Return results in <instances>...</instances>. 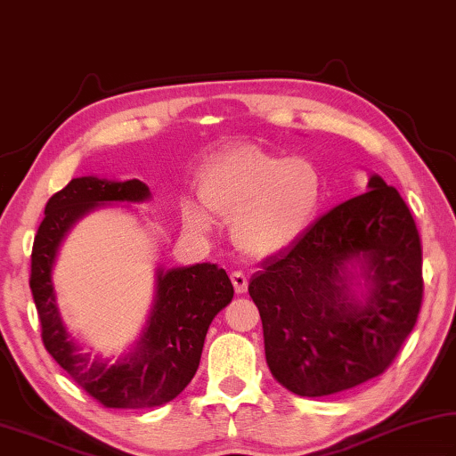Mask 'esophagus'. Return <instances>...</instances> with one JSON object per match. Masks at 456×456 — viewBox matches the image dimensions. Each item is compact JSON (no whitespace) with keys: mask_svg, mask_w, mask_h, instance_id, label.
Returning <instances> with one entry per match:
<instances>
[{"mask_svg":"<svg viewBox=\"0 0 456 456\" xmlns=\"http://www.w3.org/2000/svg\"><path fill=\"white\" fill-rule=\"evenodd\" d=\"M230 281H232V284H234L236 294H244L246 290H248V278H246V274L240 273V270H234V273L230 274Z\"/></svg>","mask_w":456,"mask_h":456,"instance_id":"esophagus-1","label":"esophagus"}]
</instances>
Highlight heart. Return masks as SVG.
Masks as SVG:
<instances>
[{
  "mask_svg": "<svg viewBox=\"0 0 456 456\" xmlns=\"http://www.w3.org/2000/svg\"><path fill=\"white\" fill-rule=\"evenodd\" d=\"M200 200L230 220L234 244L252 258H270L305 238L321 214L324 180L306 158H286L256 143H234L216 154L200 175ZM183 218L196 230L210 228L200 206Z\"/></svg>",
  "mask_w": 456,
  "mask_h": 456,
  "instance_id": "b5f03b06",
  "label": "heart"
}]
</instances>
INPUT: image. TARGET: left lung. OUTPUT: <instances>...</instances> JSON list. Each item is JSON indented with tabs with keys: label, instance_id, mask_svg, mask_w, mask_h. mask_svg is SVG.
<instances>
[{
	"label": "left lung",
	"instance_id": "left-lung-1",
	"mask_svg": "<svg viewBox=\"0 0 456 456\" xmlns=\"http://www.w3.org/2000/svg\"><path fill=\"white\" fill-rule=\"evenodd\" d=\"M366 190L321 216L250 278L268 369L298 396L337 395L379 377L417 324V224L379 174Z\"/></svg>",
	"mask_w": 456,
	"mask_h": 456
}]
</instances>
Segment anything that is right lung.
<instances>
[{
  "mask_svg": "<svg viewBox=\"0 0 456 456\" xmlns=\"http://www.w3.org/2000/svg\"><path fill=\"white\" fill-rule=\"evenodd\" d=\"M151 198L140 180L98 175L74 178L50 198L31 250L29 289L42 322L47 353L87 395L108 409H151L170 403L194 379L208 326L234 297L226 270L210 262L156 268L154 300L140 337L118 361L84 353L61 321L53 286V266L66 236L87 214L108 206L138 210Z\"/></svg>",
  "mask_w": 456,
  "mask_h": 456,
  "instance_id": "obj_1",
  "label": "right lung"
}]
</instances>
